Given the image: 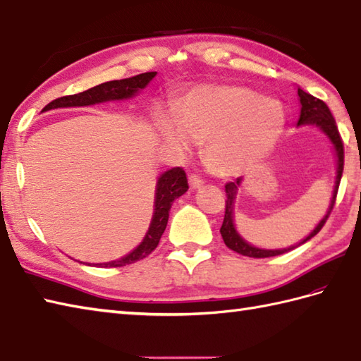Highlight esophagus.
<instances>
[{"instance_id":"1","label":"esophagus","mask_w":361,"mask_h":361,"mask_svg":"<svg viewBox=\"0 0 361 361\" xmlns=\"http://www.w3.org/2000/svg\"><path fill=\"white\" fill-rule=\"evenodd\" d=\"M189 185L192 189H198V188H202L204 185V180L198 175H190L189 176Z\"/></svg>"}]
</instances>
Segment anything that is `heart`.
Here are the masks:
<instances>
[{"instance_id":"1","label":"heart","mask_w":361,"mask_h":361,"mask_svg":"<svg viewBox=\"0 0 361 361\" xmlns=\"http://www.w3.org/2000/svg\"><path fill=\"white\" fill-rule=\"evenodd\" d=\"M282 106L239 85H203L190 90L161 114L157 132L167 147L186 152L204 141L203 159L220 176L237 175L267 157L283 130Z\"/></svg>"}]
</instances>
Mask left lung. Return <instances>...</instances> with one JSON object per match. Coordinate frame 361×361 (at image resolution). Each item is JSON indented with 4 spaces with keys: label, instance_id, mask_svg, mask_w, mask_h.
Wrapping results in <instances>:
<instances>
[{
    "label": "left lung",
    "instance_id": "1",
    "mask_svg": "<svg viewBox=\"0 0 361 361\" xmlns=\"http://www.w3.org/2000/svg\"><path fill=\"white\" fill-rule=\"evenodd\" d=\"M298 94L299 99H301V116H299L298 126L302 124H312V126H318L323 132L331 137V141L335 145V152H336V158H338V171H336V181H335V189H334V197L331 202V208H329L327 214L324 216V219L319 221L318 226L313 229V231L305 237V239L301 243H305L307 240H310L313 235H317L321 228L326 225V221L331 216V212L335 206L336 202V194H338V188H340V181H341V175H343V169H344V144L341 140V135L338 132V127H336V122L332 116L331 110L326 105L324 101L321 99L312 96L309 93H305L301 88H298ZM242 178H237L235 181H229L225 185V192H226V200H225V217H224V224H221L220 228V234L224 237V242L228 248H231L233 251L239 252L242 256H248V257H271V256H279L287 252L290 250H293L296 247L291 248H286V250H260V248H255L245 242L242 237L235 233L234 229V224H233V203L235 198V192H237V186L240 185ZM299 243V245H301Z\"/></svg>",
    "mask_w": 361,
    "mask_h": 361
}]
</instances>
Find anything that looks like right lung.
<instances>
[{
	"mask_svg": "<svg viewBox=\"0 0 361 361\" xmlns=\"http://www.w3.org/2000/svg\"><path fill=\"white\" fill-rule=\"evenodd\" d=\"M155 71L142 73L133 75L128 79L121 80H111L97 85L94 88H90L87 91H82L78 94L63 96L54 99L52 102L44 106L43 111L51 109H60V106H83V105H93L104 101H114V99H127L132 97L136 91L142 90L147 83L155 78ZM189 189L186 172L181 167H173L171 171L164 172L158 178L157 185V197H155V212H153V219L149 228L147 235L144 237L140 247L135 251L130 252L128 256L122 257L114 262L104 264L105 267H124L135 264L137 260L147 257L150 252L158 247L161 235H163L164 229L167 226L169 220V211L172 208V203L175 198L181 197ZM102 265V264H99Z\"/></svg>",
	"mask_w": 361,
	"mask_h": 361,
	"instance_id": "add662e5",
	"label": "right lung"
}]
</instances>
